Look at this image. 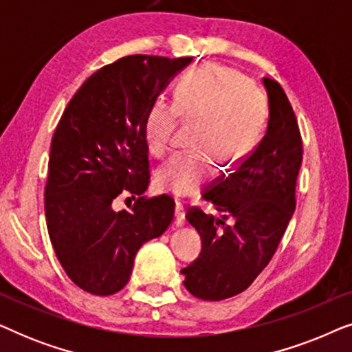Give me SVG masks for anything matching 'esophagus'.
I'll use <instances>...</instances> for the list:
<instances>
[{"mask_svg":"<svg viewBox=\"0 0 352 352\" xmlns=\"http://www.w3.org/2000/svg\"><path fill=\"white\" fill-rule=\"evenodd\" d=\"M184 219H186L184 205H182V201H176V224L182 226L184 224Z\"/></svg>","mask_w":352,"mask_h":352,"instance_id":"obj_1","label":"esophagus"}]
</instances>
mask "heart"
Instances as JSON below:
<instances>
[{
	"instance_id": "1",
	"label": "heart",
	"mask_w": 352,
	"mask_h": 352,
	"mask_svg": "<svg viewBox=\"0 0 352 352\" xmlns=\"http://www.w3.org/2000/svg\"><path fill=\"white\" fill-rule=\"evenodd\" d=\"M182 113L204 120L199 144L240 158L252 151L266 123L263 94L237 70L205 67L181 81L176 100L158 99L146 123L147 146L155 155H165L175 141ZM214 152L200 148L173 155L160 170L157 181L162 189L179 197H190L213 175Z\"/></svg>"
}]
</instances>
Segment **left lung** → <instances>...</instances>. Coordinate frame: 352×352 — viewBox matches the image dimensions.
I'll list each match as a JSON object with an SVG mask.
<instances>
[{
    "instance_id": "1",
    "label": "left lung",
    "mask_w": 352,
    "mask_h": 352,
    "mask_svg": "<svg viewBox=\"0 0 352 352\" xmlns=\"http://www.w3.org/2000/svg\"><path fill=\"white\" fill-rule=\"evenodd\" d=\"M263 85L269 102L266 133L204 194L219 216L187 210L201 253L181 274L184 287L200 300L221 301L247 290L271 261L295 211L300 128L282 86L271 78H263Z\"/></svg>"
}]
</instances>
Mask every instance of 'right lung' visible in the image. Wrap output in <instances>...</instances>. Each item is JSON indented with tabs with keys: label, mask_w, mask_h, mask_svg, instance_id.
<instances>
[{
	"label": "right lung",
	"mask_w": 352,
	"mask_h": 352,
	"mask_svg": "<svg viewBox=\"0 0 352 352\" xmlns=\"http://www.w3.org/2000/svg\"><path fill=\"white\" fill-rule=\"evenodd\" d=\"M190 57L126 56L96 72L67 105L51 142L45 213L56 256L81 290L109 296L131 276L134 256L175 218L168 195L144 199L146 123L168 83ZM140 195L129 212L113 200Z\"/></svg>",
	"instance_id": "add662e5"
}]
</instances>
